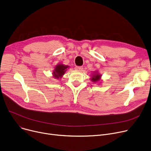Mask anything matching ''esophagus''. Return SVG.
Here are the masks:
<instances>
[{
  "label": "esophagus",
  "mask_w": 151,
  "mask_h": 151,
  "mask_svg": "<svg viewBox=\"0 0 151 151\" xmlns=\"http://www.w3.org/2000/svg\"><path fill=\"white\" fill-rule=\"evenodd\" d=\"M83 69V68L82 66H76L75 67V69L76 70H78V71H81Z\"/></svg>",
  "instance_id": "obj_1"
}]
</instances>
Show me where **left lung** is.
Segmentation results:
<instances>
[{"mask_svg":"<svg viewBox=\"0 0 151 151\" xmlns=\"http://www.w3.org/2000/svg\"><path fill=\"white\" fill-rule=\"evenodd\" d=\"M101 77V76L100 74H99V73L95 72V73L93 74V76L91 78V80L92 82L96 83V82H99L100 81Z\"/></svg>","mask_w":151,"mask_h":151,"instance_id":"obj_1","label":"left lung"}]
</instances>
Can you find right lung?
Instances as JSON below:
<instances>
[{
  "instance_id": "right-lung-1",
  "label": "right lung",
  "mask_w": 151,
  "mask_h": 151,
  "mask_svg": "<svg viewBox=\"0 0 151 151\" xmlns=\"http://www.w3.org/2000/svg\"><path fill=\"white\" fill-rule=\"evenodd\" d=\"M68 66L63 65V64H59L57 65L55 68V69L53 71V76H54V78L56 79H58L59 78H61L62 76L64 75L66 70H67V68H68Z\"/></svg>"
}]
</instances>
